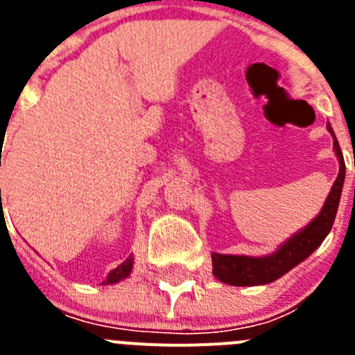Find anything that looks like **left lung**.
Returning <instances> with one entry per match:
<instances>
[{
	"label": "left lung",
	"instance_id": "left-lung-1",
	"mask_svg": "<svg viewBox=\"0 0 355 355\" xmlns=\"http://www.w3.org/2000/svg\"><path fill=\"white\" fill-rule=\"evenodd\" d=\"M327 131L332 135L334 153L340 162V172H338L336 181L332 184L331 192H329L318 215L306 227L283 241L277 250L266 254V256H236V254L213 252V275L220 283L231 284V286H261V284L274 283L299 263H302L304 259L309 258L322 245V241L325 240L334 224V218H336L345 183L343 155H341L340 144H338L336 135L329 122Z\"/></svg>",
	"mask_w": 355,
	"mask_h": 355
}]
</instances>
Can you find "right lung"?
Segmentation results:
<instances>
[{"mask_svg": "<svg viewBox=\"0 0 355 355\" xmlns=\"http://www.w3.org/2000/svg\"><path fill=\"white\" fill-rule=\"evenodd\" d=\"M0 196H1V190H0ZM131 270H133V256H130V258L126 259L124 263H121V265L117 266V268H114V270L110 272L108 275H106V279L103 281L101 284H115L119 283V281H122V279L130 277Z\"/></svg>", "mask_w": 355, "mask_h": 355, "instance_id": "obj_1", "label": "right lung"}]
</instances>
